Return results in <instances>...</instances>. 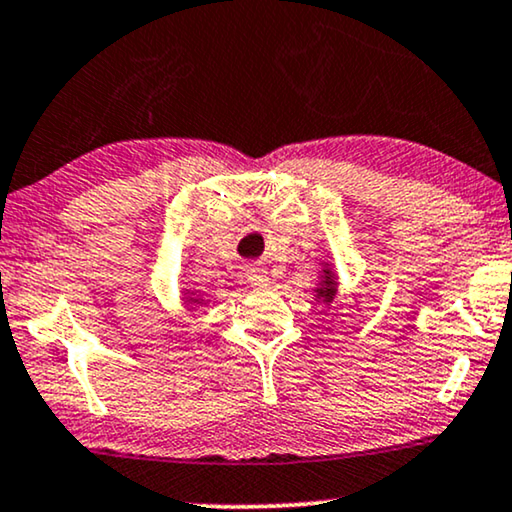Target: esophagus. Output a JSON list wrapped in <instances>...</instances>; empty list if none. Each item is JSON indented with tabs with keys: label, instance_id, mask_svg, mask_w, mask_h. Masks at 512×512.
I'll return each mask as SVG.
<instances>
[{
	"label": "esophagus",
	"instance_id": "1",
	"mask_svg": "<svg viewBox=\"0 0 512 512\" xmlns=\"http://www.w3.org/2000/svg\"><path fill=\"white\" fill-rule=\"evenodd\" d=\"M248 278H250V283H255V285H267V271H264L262 267H250L248 269Z\"/></svg>",
	"mask_w": 512,
	"mask_h": 512
}]
</instances>
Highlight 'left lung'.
I'll return each mask as SVG.
<instances>
[{
    "instance_id": "1",
    "label": "left lung",
    "mask_w": 512,
    "mask_h": 512,
    "mask_svg": "<svg viewBox=\"0 0 512 512\" xmlns=\"http://www.w3.org/2000/svg\"><path fill=\"white\" fill-rule=\"evenodd\" d=\"M318 299H323V302H332L337 295V283H335V274H330V271H325V278H323V285L316 290Z\"/></svg>"
}]
</instances>
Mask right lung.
<instances>
[{
	"label": "right lung",
	"mask_w": 512,
	"mask_h": 512,
	"mask_svg": "<svg viewBox=\"0 0 512 512\" xmlns=\"http://www.w3.org/2000/svg\"><path fill=\"white\" fill-rule=\"evenodd\" d=\"M189 302H194V304H199V299H189Z\"/></svg>",
	"instance_id": "right-lung-1"
}]
</instances>
